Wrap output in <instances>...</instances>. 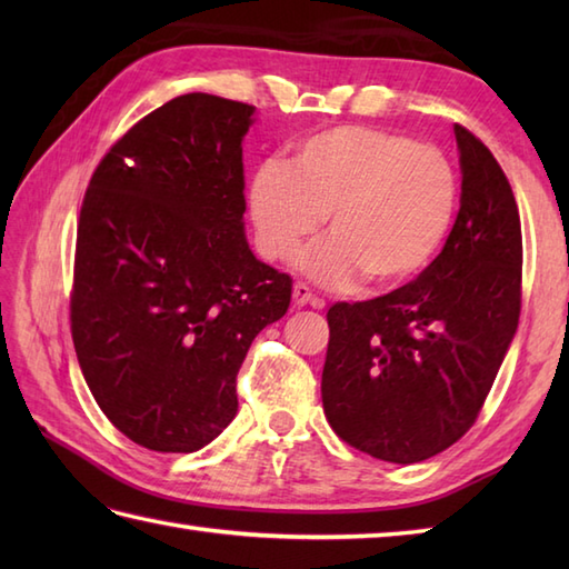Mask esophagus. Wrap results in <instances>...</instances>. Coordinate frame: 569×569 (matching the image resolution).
I'll return each mask as SVG.
<instances>
[{
	"instance_id": "34e87169",
	"label": "esophagus",
	"mask_w": 569,
	"mask_h": 569,
	"mask_svg": "<svg viewBox=\"0 0 569 569\" xmlns=\"http://www.w3.org/2000/svg\"><path fill=\"white\" fill-rule=\"evenodd\" d=\"M293 303L298 306V308H303V306H316V308H322V300L320 298H316V293L310 291V288L306 286V283H296L293 286Z\"/></svg>"
}]
</instances>
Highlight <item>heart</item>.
Here are the masks:
<instances>
[{"label":"heart","instance_id":"obj_1","mask_svg":"<svg viewBox=\"0 0 569 569\" xmlns=\"http://www.w3.org/2000/svg\"><path fill=\"white\" fill-rule=\"evenodd\" d=\"M457 204L450 159L379 127H335L303 139L288 163L251 178L249 214L263 259L288 261L325 217L303 269L325 286L393 288L438 253Z\"/></svg>","mask_w":569,"mask_h":569}]
</instances>
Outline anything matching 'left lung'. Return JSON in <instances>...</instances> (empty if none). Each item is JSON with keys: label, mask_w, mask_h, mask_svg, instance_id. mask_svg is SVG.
<instances>
[{"label": "left lung", "mask_w": 569, "mask_h": 569, "mask_svg": "<svg viewBox=\"0 0 569 569\" xmlns=\"http://www.w3.org/2000/svg\"><path fill=\"white\" fill-rule=\"evenodd\" d=\"M462 204L442 251L396 291L335 303L322 369L332 430L383 462H422L475 426L521 316L523 237L509 178L455 124Z\"/></svg>", "instance_id": "obj_1"}]
</instances>
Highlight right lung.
Instances as JSON below:
<instances>
[{
  "label": "right lung",
  "mask_w": 569,
  "mask_h": 569,
  "mask_svg": "<svg viewBox=\"0 0 569 569\" xmlns=\"http://www.w3.org/2000/svg\"><path fill=\"white\" fill-rule=\"evenodd\" d=\"M253 107L190 92L131 127L84 190L70 332L112 426L196 452L237 413V373L293 281L244 237L241 139Z\"/></svg>",
  "instance_id": "add662e5"
}]
</instances>
